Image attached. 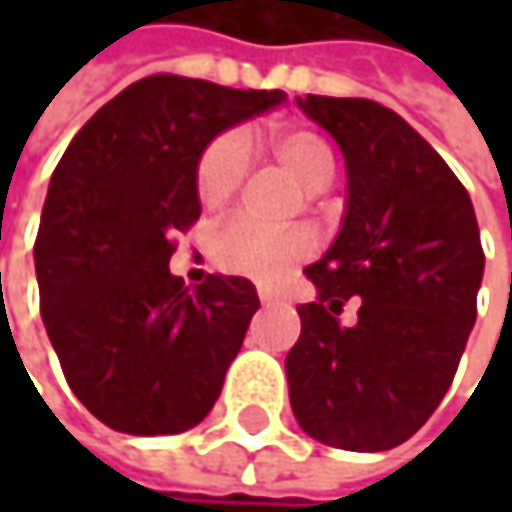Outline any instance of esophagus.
Masks as SVG:
<instances>
[{
  "label": "esophagus",
  "mask_w": 512,
  "mask_h": 512,
  "mask_svg": "<svg viewBox=\"0 0 512 512\" xmlns=\"http://www.w3.org/2000/svg\"><path fill=\"white\" fill-rule=\"evenodd\" d=\"M257 296H260V302H263V305H275V302H281V296H278L272 287H260V290H257Z\"/></svg>",
  "instance_id": "34e87169"
}]
</instances>
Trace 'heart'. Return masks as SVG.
I'll return each instance as SVG.
<instances>
[{
	"label": "heart",
	"mask_w": 512,
	"mask_h": 512,
	"mask_svg": "<svg viewBox=\"0 0 512 512\" xmlns=\"http://www.w3.org/2000/svg\"><path fill=\"white\" fill-rule=\"evenodd\" d=\"M269 148L308 192H323L335 180V154L329 142L314 130L278 127L269 133ZM249 165L252 151L243 133L216 136L198 159V201L210 210L228 204L243 186ZM210 252L216 266L225 272L272 281L284 269L311 255V240L302 231H269L249 216H234L216 231Z\"/></svg>",
	"instance_id": "obj_1"
}]
</instances>
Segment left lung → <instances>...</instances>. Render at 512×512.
Listing matches in <instances>:
<instances>
[{"mask_svg":"<svg viewBox=\"0 0 512 512\" xmlns=\"http://www.w3.org/2000/svg\"><path fill=\"white\" fill-rule=\"evenodd\" d=\"M299 106L344 151L347 213L332 249L305 269L317 299L296 308L290 406L323 445L388 451L436 412L471 335L483 278L474 207L397 112L320 94ZM353 295L357 323L341 327Z\"/></svg>","mask_w":512,"mask_h":512,"instance_id":"obj_1","label":"left lung"}]
</instances>
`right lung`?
Wrapping results in <instances>:
<instances>
[{
	"label": "right lung",
	"instance_id": "add662e5",
	"mask_svg": "<svg viewBox=\"0 0 512 512\" xmlns=\"http://www.w3.org/2000/svg\"><path fill=\"white\" fill-rule=\"evenodd\" d=\"M284 103L156 73L112 97L52 171L35 240L41 314L79 403L130 436L207 418L260 308L255 284L168 272L174 234L201 216L198 159L228 127Z\"/></svg>",
	"mask_w": 512,
	"mask_h": 512
}]
</instances>
